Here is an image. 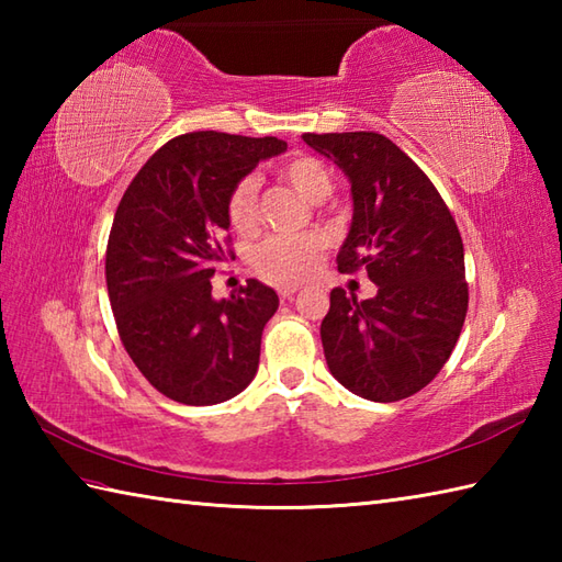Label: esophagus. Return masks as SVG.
Returning <instances> with one entry per match:
<instances>
[{
    "instance_id": "34e87169",
    "label": "esophagus",
    "mask_w": 562,
    "mask_h": 562,
    "mask_svg": "<svg viewBox=\"0 0 562 562\" xmlns=\"http://www.w3.org/2000/svg\"><path fill=\"white\" fill-rule=\"evenodd\" d=\"M296 290H300V288H280V290H278V292H280V300H282V302H290L292 296L296 294Z\"/></svg>"
}]
</instances>
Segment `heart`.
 Returning <instances> with one entry per match:
<instances>
[{
	"mask_svg": "<svg viewBox=\"0 0 562 562\" xmlns=\"http://www.w3.org/2000/svg\"><path fill=\"white\" fill-rule=\"evenodd\" d=\"M280 176L296 193L306 200L321 202L330 193V173L324 164L314 157H292L280 166ZM258 176L248 173L234 183L226 198V217L236 232L248 234L258 224ZM324 258V241L316 236H270L262 241L254 256V268L260 278L274 284H296L306 280Z\"/></svg>",
	"mask_w": 562,
	"mask_h": 562,
	"instance_id": "heart-1",
	"label": "heart"
}]
</instances>
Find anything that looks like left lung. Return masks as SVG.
<instances>
[{
    "mask_svg": "<svg viewBox=\"0 0 562 562\" xmlns=\"http://www.w3.org/2000/svg\"><path fill=\"white\" fill-rule=\"evenodd\" d=\"M302 137L350 178L355 210L338 270H364L376 284V296L362 302L330 292L321 324L330 374L367 401L408 398L445 367L469 312L459 226L425 171L389 137Z\"/></svg>",
    "mask_w": 562,
    "mask_h": 562,
    "instance_id": "1",
    "label": "left lung"
}]
</instances>
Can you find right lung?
Listing matches in <instances>:
<instances>
[{
  "instance_id": "obj_1",
  "label": "right lung",
  "mask_w": 562,
  "mask_h": 562,
  "mask_svg": "<svg viewBox=\"0 0 562 562\" xmlns=\"http://www.w3.org/2000/svg\"><path fill=\"white\" fill-rule=\"evenodd\" d=\"M288 149L278 137L178 135L142 166L115 210L105 284L130 360L166 398L214 405L258 372L260 336L278 312L268 284L246 280L214 300V266L234 256L226 198L260 159Z\"/></svg>"
}]
</instances>
